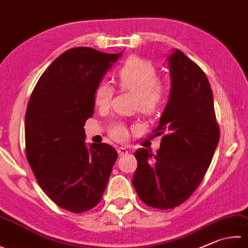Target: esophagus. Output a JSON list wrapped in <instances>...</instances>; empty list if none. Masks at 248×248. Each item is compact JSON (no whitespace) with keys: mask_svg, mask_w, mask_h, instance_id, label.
Returning <instances> with one entry per match:
<instances>
[{"mask_svg":"<svg viewBox=\"0 0 248 248\" xmlns=\"http://www.w3.org/2000/svg\"><path fill=\"white\" fill-rule=\"evenodd\" d=\"M118 153H119V155L122 156V155H125V154H127L128 150L124 147H119L118 148Z\"/></svg>","mask_w":248,"mask_h":248,"instance_id":"obj_1","label":"esophagus"}]
</instances>
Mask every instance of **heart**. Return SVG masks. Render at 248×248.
Segmentation results:
<instances>
[{
	"instance_id": "obj_1",
	"label": "heart",
	"mask_w": 248,
	"mask_h": 248,
	"mask_svg": "<svg viewBox=\"0 0 248 248\" xmlns=\"http://www.w3.org/2000/svg\"><path fill=\"white\" fill-rule=\"evenodd\" d=\"M119 85L123 90L137 94L138 110L142 113H152L164 99L165 91L158 84V73L153 64L139 57H130L118 71ZM113 88L108 83H101L95 91V105L99 109L108 108L113 97ZM111 136L123 141L128 137L124 124H116L111 128Z\"/></svg>"
}]
</instances>
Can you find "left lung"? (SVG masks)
Segmentation results:
<instances>
[{
	"label": "left lung",
	"instance_id": "left-lung-1",
	"mask_svg": "<svg viewBox=\"0 0 248 248\" xmlns=\"http://www.w3.org/2000/svg\"><path fill=\"white\" fill-rule=\"evenodd\" d=\"M170 93L156 127L166 134L160 149L135 152L133 186L148 206L168 209L190 198L213 160L219 141L213 92L205 73L179 49L167 57Z\"/></svg>",
	"mask_w": 248,
	"mask_h": 248
}]
</instances>
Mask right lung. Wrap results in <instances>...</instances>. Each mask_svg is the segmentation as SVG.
Instances as JSON below:
<instances>
[{
	"label": "right lung",
	"mask_w": 248,
	"mask_h": 248,
	"mask_svg": "<svg viewBox=\"0 0 248 248\" xmlns=\"http://www.w3.org/2000/svg\"><path fill=\"white\" fill-rule=\"evenodd\" d=\"M121 56L68 49L42 74L27 107V160L42 190L71 213L100 202L118 158L110 144L86 146L84 125L94 114L97 86Z\"/></svg>",
	"instance_id": "obj_1"
}]
</instances>
